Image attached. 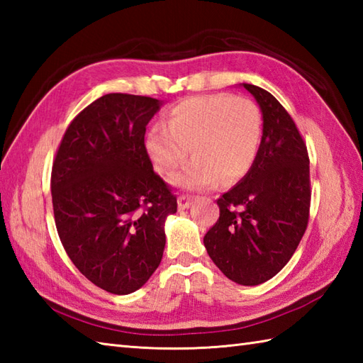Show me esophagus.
Returning a JSON list of instances; mask_svg holds the SVG:
<instances>
[{"label":"esophagus","mask_w":363,"mask_h":363,"mask_svg":"<svg viewBox=\"0 0 363 363\" xmlns=\"http://www.w3.org/2000/svg\"><path fill=\"white\" fill-rule=\"evenodd\" d=\"M191 199L189 198V196H179L177 198V207H179V211H186V209H189V207L191 206Z\"/></svg>","instance_id":"esophagus-1"}]
</instances>
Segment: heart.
<instances>
[{
	"instance_id": "1",
	"label": "heart",
	"mask_w": 363,
	"mask_h": 363,
	"mask_svg": "<svg viewBox=\"0 0 363 363\" xmlns=\"http://www.w3.org/2000/svg\"><path fill=\"white\" fill-rule=\"evenodd\" d=\"M262 140L259 106L233 95L194 96L177 103L167 126L146 135V151L160 173L172 174L191 151L190 164L172 177L176 187L207 190L233 184L250 172Z\"/></svg>"
}]
</instances>
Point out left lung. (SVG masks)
<instances>
[{
	"label": "left lung",
	"instance_id": "obj_1",
	"mask_svg": "<svg viewBox=\"0 0 363 363\" xmlns=\"http://www.w3.org/2000/svg\"><path fill=\"white\" fill-rule=\"evenodd\" d=\"M264 128L250 172L223 195L220 218L204 235L213 264L228 279L259 285L276 276L303 238L311 207L309 156L282 104L252 84Z\"/></svg>",
	"mask_w": 363,
	"mask_h": 363
}]
</instances>
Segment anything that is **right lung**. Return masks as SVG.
Returning a JSON list of instances; mask_svg holds the SVG:
<instances>
[{"label": "right lung", "instance_id": "1", "mask_svg": "<svg viewBox=\"0 0 363 363\" xmlns=\"http://www.w3.org/2000/svg\"><path fill=\"white\" fill-rule=\"evenodd\" d=\"M164 101L109 94L87 106L52 164L54 221L74 267L96 287L129 295L156 272L176 196L145 148L146 125Z\"/></svg>", "mask_w": 363, "mask_h": 363}]
</instances>
